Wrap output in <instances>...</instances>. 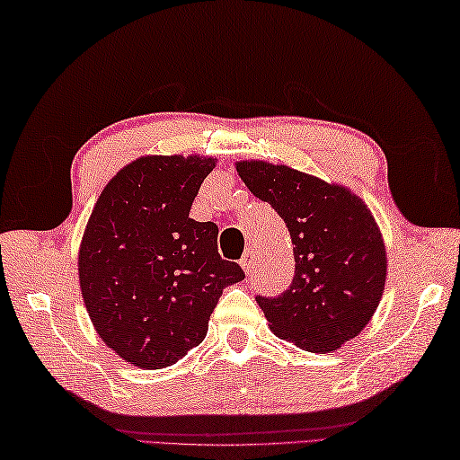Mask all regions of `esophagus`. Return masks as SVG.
Listing matches in <instances>:
<instances>
[{"label": "esophagus", "mask_w": 460, "mask_h": 460, "mask_svg": "<svg viewBox=\"0 0 460 460\" xmlns=\"http://www.w3.org/2000/svg\"><path fill=\"white\" fill-rule=\"evenodd\" d=\"M240 266H242L243 271H246L248 276H252V271H254V268H256V256H254V252H246V254H243L242 260H240Z\"/></svg>", "instance_id": "1"}]
</instances>
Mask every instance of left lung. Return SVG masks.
<instances>
[{
    "mask_svg": "<svg viewBox=\"0 0 460 460\" xmlns=\"http://www.w3.org/2000/svg\"><path fill=\"white\" fill-rule=\"evenodd\" d=\"M250 192L284 218L296 274L278 297H256L270 330L314 353L340 349L377 309L387 278V250L371 210L348 186L288 164L238 161Z\"/></svg>",
    "mask_w": 460,
    "mask_h": 460,
    "instance_id": "obj_1",
    "label": "left lung"
}]
</instances>
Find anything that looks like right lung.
I'll list each match as a JSON object with an SVG mask.
<instances>
[{
  "mask_svg": "<svg viewBox=\"0 0 460 460\" xmlns=\"http://www.w3.org/2000/svg\"><path fill=\"white\" fill-rule=\"evenodd\" d=\"M214 156L146 155L102 189L79 246V286L99 337L120 359L161 369L208 332L222 289L243 279L218 254V226L189 218Z\"/></svg>",
  "mask_w": 460,
  "mask_h": 460,
  "instance_id": "add662e5",
  "label": "right lung"
}]
</instances>
